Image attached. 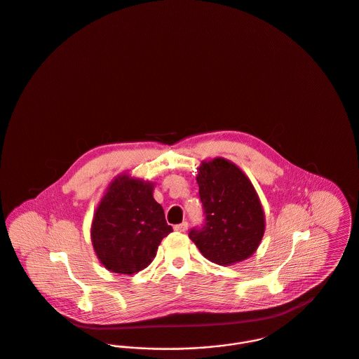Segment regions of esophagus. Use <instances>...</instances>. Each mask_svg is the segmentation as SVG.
Instances as JSON below:
<instances>
[{
    "label": "esophagus",
    "mask_w": 359,
    "mask_h": 359,
    "mask_svg": "<svg viewBox=\"0 0 359 359\" xmlns=\"http://www.w3.org/2000/svg\"><path fill=\"white\" fill-rule=\"evenodd\" d=\"M187 228H189V224H187L186 221L173 226V229H175V231H177V232H186V231H187Z\"/></svg>",
    "instance_id": "esophagus-1"
}]
</instances>
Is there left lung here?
<instances>
[{"label": "left lung", "mask_w": 359, "mask_h": 359, "mask_svg": "<svg viewBox=\"0 0 359 359\" xmlns=\"http://www.w3.org/2000/svg\"><path fill=\"white\" fill-rule=\"evenodd\" d=\"M206 222L189 236L202 255L222 266L250 258L265 233V213L252 183L232 161L216 157L198 168Z\"/></svg>", "instance_id": "obj_1"}]
</instances>
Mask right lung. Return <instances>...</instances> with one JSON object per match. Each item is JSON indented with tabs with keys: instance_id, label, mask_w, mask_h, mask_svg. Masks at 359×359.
<instances>
[{
	"instance_id": "add662e5",
	"label": "right lung",
	"mask_w": 359,
	"mask_h": 359,
	"mask_svg": "<svg viewBox=\"0 0 359 359\" xmlns=\"http://www.w3.org/2000/svg\"><path fill=\"white\" fill-rule=\"evenodd\" d=\"M154 183L117 175L102 195L90 228L94 252L113 273L134 275L147 268L161 241L172 232L154 199Z\"/></svg>"
}]
</instances>
